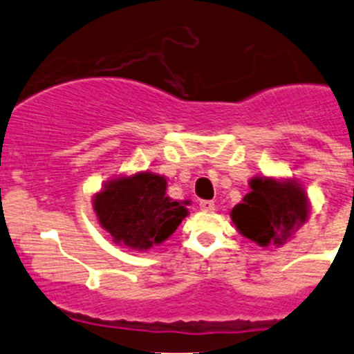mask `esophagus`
Listing matches in <instances>:
<instances>
[{
    "instance_id": "1",
    "label": "esophagus",
    "mask_w": 354,
    "mask_h": 354,
    "mask_svg": "<svg viewBox=\"0 0 354 354\" xmlns=\"http://www.w3.org/2000/svg\"><path fill=\"white\" fill-rule=\"evenodd\" d=\"M200 209L205 210V212H214L216 210V203L212 200H200Z\"/></svg>"
}]
</instances>
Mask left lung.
Segmentation results:
<instances>
[{
  "label": "left lung",
  "mask_w": 354,
  "mask_h": 354,
  "mask_svg": "<svg viewBox=\"0 0 354 354\" xmlns=\"http://www.w3.org/2000/svg\"><path fill=\"white\" fill-rule=\"evenodd\" d=\"M250 194L231 210L236 230L259 246H283L310 217V200L295 178L253 176Z\"/></svg>",
  "instance_id": "obj_1"
}]
</instances>
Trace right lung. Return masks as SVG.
I'll list each match as a JSON object with an SVG mask.
<instances>
[{
    "instance_id": "add662e5",
    "label": "right lung",
    "mask_w": 354,
    "mask_h": 354,
    "mask_svg": "<svg viewBox=\"0 0 354 354\" xmlns=\"http://www.w3.org/2000/svg\"><path fill=\"white\" fill-rule=\"evenodd\" d=\"M166 188V178L151 171L111 178L92 197L97 223L123 248L160 245L188 216V203L173 202Z\"/></svg>"
}]
</instances>
